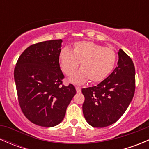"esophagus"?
Segmentation results:
<instances>
[{"label": "esophagus", "instance_id": "esophagus-1", "mask_svg": "<svg viewBox=\"0 0 149 149\" xmlns=\"http://www.w3.org/2000/svg\"><path fill=\"white\" fill-rule=\"evenodd\" d=\"M76 92L77 93H81V87L79 86H76Z\"/></svg>", "mask_w": 149, "mask_h": 149}]
</instances>
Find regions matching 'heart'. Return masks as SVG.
Here are the masks:
<instances>
[{"label": "heart", "mask_w": 149, "mask_h": 149, "mask_svg": "<svg viewBox=\"0 0 149 149\" xmlns=\"http://www.w3.org/2000/svg\"><path fill=\"white\" fill-rule=\"evenodd\" d=\"M116 60V52L112 48L90 41L77 42L73 50L63 48L59 55L60 65L67 76L73 74L81 63L82 68L70 79L77 84L85 83L88 79L91 83L103 81L112 71Z\"/></svg>", "instance_id": "1"}]
</instances>
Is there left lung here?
Returning a JSON list of instances; mask_svg holds the SVG:
<instances>
[{"instance_id": "1", "label": "left lung", "mask_w": 149, "mask_h": 149, "mask_svg": "<svg viewBox=\"0 0 149 149\" xmlns=\"http://www.w3.org/2000/svg\"><path fill=\"white\" fill-rule=\"evenodd\" d=\"M118 56V66L107 79L97 86L81 90L85 97L84 118L92 127H107L118 121L134 96V64L123 49H119Z\"/></svg>"}]
</instances>
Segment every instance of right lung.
<instances>
[{
    "instance_id": "1",
    "label": "right lung",
    "mask_w": 149,
    "mask_h": 149,
    "mask_svg": "<svg viewBox=\"0 0 149 149\" xmlns=\"http://www.w3.org/2000/svg\"><path fill=\"white\" fill-rule=\"evenodd\" d=\"M62 40L34 44L18 59L14 69L19 105L29 120L42 127L57 125L76 94L74 86L63 85L59 55Z\"/></svg>"
}]
</instances>
